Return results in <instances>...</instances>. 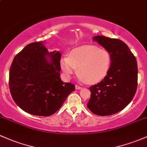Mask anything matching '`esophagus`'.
Returning a JSON list of instances; mask_svg holds the SVG:
<instances>
[{
  "label": "esophagus",
  "instance_id": "obj_1",
  "mask_svg": "<svg viewBox=\"0 0 147 147\" xmlns=\"http://www.w3.org/2000/svg\"><path fill=\"white\" fill-rule=\"evenodd\" d=\"M82 87L80 86H78V85H76V89L77 90H79V89H81Z\"/></svg>",
  "mask_w": 147,
  "mask_h": 147
}]
</instances>
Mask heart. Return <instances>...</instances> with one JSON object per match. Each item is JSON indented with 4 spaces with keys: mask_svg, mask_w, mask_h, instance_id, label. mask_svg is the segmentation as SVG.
Masks as SVG:
<instances>
[{
    "mask_svg": "<svg viewBox=\"0 0 147 147\" xmlns=\"http://www.w3.org/2000/svg\"><path fill=\"white\" fill-rule=\"evenodd\" d=\"M111 64V55L107 50L94 45H83L74 49L61 61L66 75L77 73L87 83L94 84L107 76Z\"/></svg>",
    "mask_w": 147,
    "mask_h": 147,
    "instance_id": "1",
    "label": "heart"
}]
</instances>
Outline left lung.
Listing matches in <instances>:
<instances>
[{
  "label": "left lung",
  "instance_id": "8db88e82",
  "mask_svg": "<svg viewBox=\"0 0 147 147\" xmlns=\"http://www.w3.org/2000/svg\"><path fill=\"white\" fill-rule=\"evenodd\" d=\"M111 55V64L107 76L90 86L87 107L98 116H110L123 110L133 99L137 88V64L135 57L122 40L103 36H94Z\"/></svg>",
  "mask_w": 147,
  "mask_h": 147
}]
</instances>
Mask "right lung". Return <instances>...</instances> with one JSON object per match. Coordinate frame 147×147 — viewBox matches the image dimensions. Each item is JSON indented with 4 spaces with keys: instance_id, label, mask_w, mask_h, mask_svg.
I'll return each instance as SVG.
<instances>
[{
    "instance_id": "add662e5",
    "label": "right lung",
    "mask_w": 147,
    "mask_h": 147,
    "mask_svg": "<svg viewBox=\"0 0 147 147\" xmlns=\"http://www.w3.org/2000/svg\"><path fill=\"white\" fill-rule=\"evenodd\" d=\"M60 57L59 52L49 53L42 41L28 44L15 57L9 88L13 100L23 111L34 116H51L75 90V85L61 80Z\"/></svg>"
}]
</instances>
